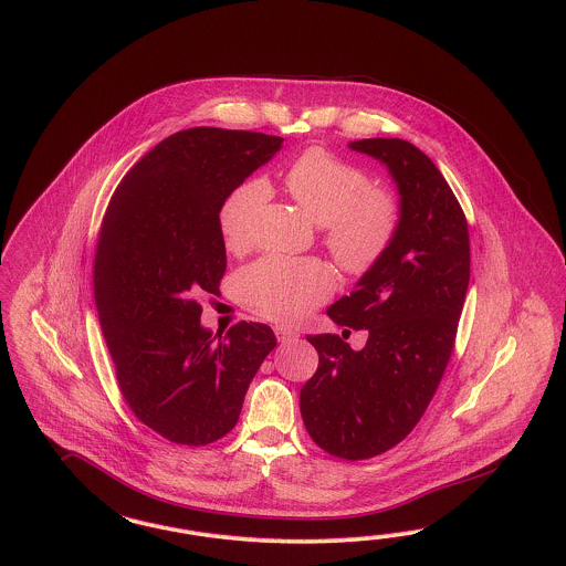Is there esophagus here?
Here are the masks:
<instances>
[{
	"label": "esophagus",
	"mask_w": 566,
	"mask_h": 566,
	"mask_svg": "<svg viewBox=\"0 0 566 566\" xmlns=\"http://www.w3.org/2000/svg\"><path fill=\"white\" fill-rule=\"evenodd\" d=\"M274 335H276V339H279L281 344H290V342L300 337L295 331L287 327H274Z\"/></svg>",
	"instance_id": "obj_1"
}]
</instances>
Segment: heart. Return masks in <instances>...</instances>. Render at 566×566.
<instances>
[{
    "instance_id": "b5f03b06",
    "label": "heart",
    "mask_w": 566,
    "mask_h": 566,
    "mask_svg": "<svg viewBox=\"0 0 566 566\" xmlns=\"http://www.w3.org/2000/svg\"><path fill=\"white\" fill-rule=\"evenodd\" d=\"M283 182L293 201L323 224V241L344 271L363 274L384 258L400 224V206L391 193L373 189L365 170L323 147H311L293 160ZM266 198L269 185L258 177L224 198L219 227L229 250H241L250 241L255 212ZM333 290V273L314 258L264 255L238 276L243 304L279 323L300 321Z\"/></svg>"
}]
</instances>
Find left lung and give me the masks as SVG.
<instances>
[{
  "label": "left lung",
  "mask_w": 566,
  "mask_h": 566,
  "mask_svg": "<svg viewBox=\"0 0 566 566\" xmlns=\"http://www.w3.org/2000/svg\"><path fill=\"white\" fill-rule=\"evenodd\" d=\"M400 196V224L356 290L328 306L339 327L366 328L363 349L339 335H308L318 368L300 391L311 438L346 460L384 454L424 415L452 356L471 276L464 212L438 166L403 139H360Z\"/></svg>",
  "instance_id": "8db88e82"
}]
</instances>
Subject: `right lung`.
I'll list each match as a JSON object with an SVG mask.
<instances>
[{"label": "right lung", "mask_w": 566, "mask_h": 566, "mask_svg": "<svg viewBox=\"0 0 566 566\" xmlns=\"http://www.w3.org/2000/svg\"><path fill=\"white\" fill-rule=\"evenodd\" d=\"M281 147L264 133L187 128L149 149L109 200L93 271L99 325L130 410L172 443L227 436L276 346L262 323L212 335L198 295L219 292L227 269L222 201Z\"/></svg>", "instance_id": "add662e5"}]
</instances>
